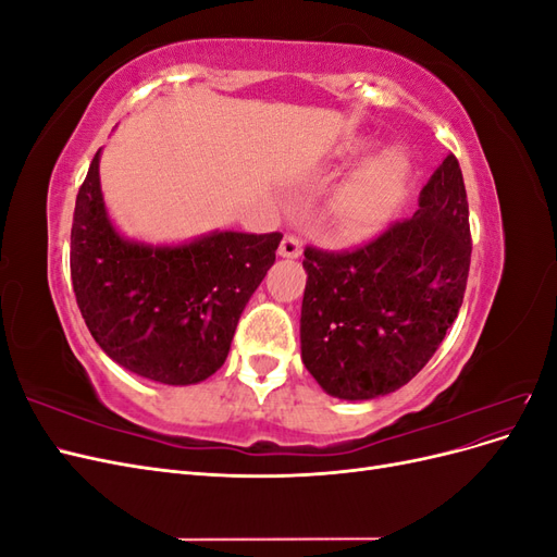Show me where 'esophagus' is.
<instances>
[{
    "label": "esophagus",
    "instance_id": "esophagus-1",
    "mask_svg": "<svg viewBox=\"0 0 557 557\" xmlns=\"http://www.w3.org/2000/svg\"><path fill=\"white\" fill-rule=\"evenodd\" d=\"M278 256L281 258H299L301 256V244L297 237H293V234H285L281 246H278Z\"/></svg>",
    "mask_w": 557,
    "mask_h": 557
}]
</instances>
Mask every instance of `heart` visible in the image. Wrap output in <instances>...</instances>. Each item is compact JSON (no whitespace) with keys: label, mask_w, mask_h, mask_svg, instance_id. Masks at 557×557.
<instances>
[{"label":"heart","mask_w":557,"mask_h":557,"mask_svg":"<svg viewBox=\"0 0 557 557\" xmlns=\"http://www.w3.org/2000/svg\"><path fill=\"white\" fill-rule=\"evenodd\" d=\"M369 146L364 139H346L336 148L344 162L358 158ZM411 164L399 150H383L364 160L336 195V223L352 239L372 237L391 221L407 190Z\"/></svg>","instance_id":"1"}]
</instances>
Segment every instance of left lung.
Returning <instances> with one entry per match:
<instances>
[{"label":"left lung","mask_w":557,"mask_h":557,"mask_svg":"<svg viewBox=\"0 0 557 557\" xmlns=\"http://www.w3.org/2000/svg\"><path fill=\"white\" fill-rule=\"evenodd\" d=\"M471 258L469 205L455 156L418 211L350 252L305 250L301 362L332 397L362 401L407 385L458 318Z\"/></svg>","instance_id":"8db88e82"}]
</instances>
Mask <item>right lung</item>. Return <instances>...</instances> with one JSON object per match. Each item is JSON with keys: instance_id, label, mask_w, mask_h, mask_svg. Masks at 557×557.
I'll use <instances>...</instances> for the list:
<instances>
[{"instance_id": "1", "label": "right lung", "mask_w": 557, "mask_h": 557, "mask_svg": "<svg viewBox=\"0 0 557 557\" xmlns=\"http://www.w3.org/2000/svg\"><path fill=\"white\" fill-rule=\"evenodd\" d=\"M99 158L76 195L72 283L107 356L141 379L193 385L223 367L283 234L213 230L183 244L127 239L109 218Z\"/></svg>"}]
</instances>
